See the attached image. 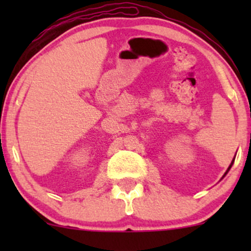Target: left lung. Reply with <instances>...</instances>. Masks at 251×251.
Masks as SVG:
<instances>
[{"label":"left lung","instance_id":"1","mask_svg":"<svg viewBox=\"0 0 251 251\" xmlns=\"http://www.w3.org/2000/svg\"><path fill=\"white\" fill-rule=\"evenodd\" d=\"M232 163H234V160H232V162H231V164H230V166H229V169H227V171H229V170H230V168H231V165H232ZM226 171V172H227Z\"/></svg>","mask_w":251,"mask_h":251}]
</instances>
